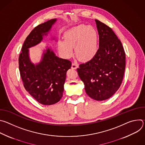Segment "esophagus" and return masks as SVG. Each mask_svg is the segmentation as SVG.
Masks as SVG:
<instances>
[{
  "instance_id": "obj_1",
  "label": "esophagus",
  "mask_w": 145,
  "mask_h": 145,
  "mask_svg": "<svg viewBox=\"0 0 145 145\" xmlns=\"http://www.w3.org/2000/svg\"><path fill=\"white\" fill-rule=\"evenodd\" d=\"M78 64L76 63H73L72 64V68L73 69H76L77 68H78Z\"/></svg>"
}]
</instances>
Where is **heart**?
Wrapping results in <instances>:
<instances>
[{"mask_svg": "<svg viewBox=\"0 0 145 145\" xmlns=\"http://www.w3.org/2000/svg\"><path fill=\"white\" fill-rule=\"evenodd\" d=\"M65 40H60L58 48L66 58L72 56L74 48L78 58L87 61L92 59L98 51V34L96 29L85 25H79L67 31Z\"/></svg>", "mask_w": 145, "mask_h": 145, "instance_id": "heart-1", "label": "heart"}]
</instances>
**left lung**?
Here are the masks:
<instances>
[{
    "label": "left lung",
    "mask_w": 145,
    "mask_h": 145,
    "mask_svg": "<svg viewBox=\"0 0 145 145\" xmlns=\"http://www.w3.org/2000/svg\"><path fill=\"white\" fill-rule=\"evenodd\" d=\"M99 48L95 56L77 71L87 94L96 100L111 97L119 88L126 67V54L112 29L95 19Z\"/></svg>",
    "instance_id": "left-lung-1"
}]
</instances>
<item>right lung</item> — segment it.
Returning <instances> with one entry per match:
<instances>
[{
	"label": "right lung",
	"mask_w": 145,
	"mask_h": 145,
	"mask_svg": "<svg viewBox=\"0 0 145 145\" xmlns=\"http://www.w3.org/2000/svg\"><path fill=\"white\" fill-rule=\"evenodd\" d=\"M56 21L53 19L35 27L26 38L19 57V69L25 89L43 105H54L63 97L67 72L72 63L58 57L48 48L40 63L34 65L29 58L28 49L40 43Z\"/></svg>",
	"instance_id": "add662e5"
}]
</instances>
